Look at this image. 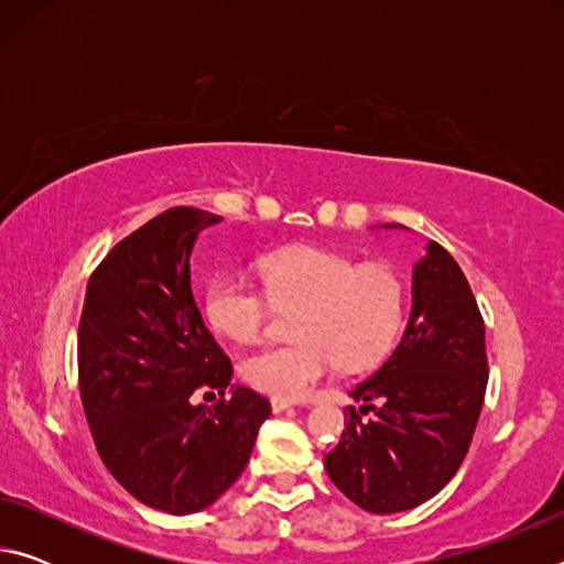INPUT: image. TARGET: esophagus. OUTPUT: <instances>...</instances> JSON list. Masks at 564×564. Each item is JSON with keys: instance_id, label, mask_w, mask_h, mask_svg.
<instances>
[{"instance_id": "obj_1", "label": "esophagus", "mask_w": 564, "mask_h": 564, "mask_svg": "<svg viewBox=\"0 0 564 564\" xmlns=\"http://www.w3.org/2000/svg\"><path fill=\"white\" fill-rule=\"evenodd\" d=\"M293 408L291 400H283V398H271V410L273 413H283V410Z\"/></svg>"}]
</instances>
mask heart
Returning a JSON list of instances; mask_svg holds the SVG:
<instances>
[{"label": "heart", "instance_id": "obj_1", "mask_svg": "<svg viewBox=\"0 0 564 564\" xmlns=\"http://www.w3.org/2000/svg\"><path fill=\"white\" fill-rule=\"evenodd\" d=\"M261 279L221 275L206 293V316L226 338L259 340L275 308H303L295 343L263 346L241 360L248 386L299 400L336 370L366 368L386 356L405 313V285L388 265H360L326 248H289L265 256Z\"/></svg>", "mask_w": 564, "mask_h": 564}]
</instances>
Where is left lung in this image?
I'll return each instance as SVG.
<instances>
[{
	"instance_id": "8db88e82",
	"label": "left lung",
	"mask_w": 564,
	"mask_h": 564,
	"mask_svg": "<svg viewBox=\"0 0 564 564\" xmlns=\"http://www.w3.org/2000/svg\"><path fill=\"white\" fill-rule=\"evenodd\" d=\"M390 228V224H386ZM488 386L485 321L465 273L431 241L413 269V311L383 366L350 390L340 443L326 455L333 485L358 508H417L453 480L470 451Z\"/></svg>"
}]
</instances>
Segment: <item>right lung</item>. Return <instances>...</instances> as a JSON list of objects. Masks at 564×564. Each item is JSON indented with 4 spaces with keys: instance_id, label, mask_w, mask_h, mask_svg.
<instances>
[{
    "instance_id": "add662e5",
    "label": "right lung",
    "mask_w": 564,
    "mask_h": 564,
    "mask_svg": "<svg viewBox=\"0 0 564 564\" xmlns=\"http://www.w3.org/2000/svg\"><path fill=\"white\" fill-rule=\"evenodd\" d=\"M218 221L176 206L137 228L91 273L79 321V393L97 453L123 490L171 514L221 498L271 415L251 388L226 395L234 366L191 293L196 236ZM198 389L223 398L196 406Z\"/></svg>"
}]
</instances>
